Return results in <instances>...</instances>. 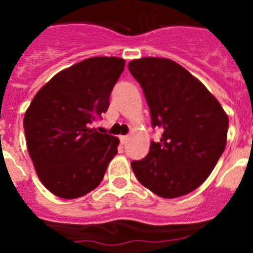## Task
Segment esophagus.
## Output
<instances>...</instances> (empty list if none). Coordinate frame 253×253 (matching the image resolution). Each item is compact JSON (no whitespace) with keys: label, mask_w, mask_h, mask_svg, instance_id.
Segmentation results:
<instances>
[{"label":"esophagus","mask_w":253,"mask_h":253,"mask_svg":"<svg viewBox=\"0 0 253 253\" xmlns=\"http://www.w3.org/2000/svg\"><path fill=\"white\" fill-rule=\"evenodd\" d=\"M128 140H129L128 135H122V137H120V142H122V144H126Z\"/></svg>","instance_id":"1"}]
</instances>
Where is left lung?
Listing matches in <instances>:
<instances>
[{
	"mask_svg": "<svg viewBox=\"0 0 253 253\" xmlns=\"http://www.w3.org/2000/svg\"><path fill=\"white\" fill-rule=\"evenodd\" d=\"M128 68L151 110L152 126L163 130L148 154L133 161L140 184L165 199L186 195L208 178L227 144L228 115L189 71L167 58L131 60Z\"/></svg>",
	"mask_w": 253,
	"mask_h": 253,
	"instance_id": "left-lung-1",
	"label": "left lung"
}]
</instances>
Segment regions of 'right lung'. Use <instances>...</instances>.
Instances as JSON below:
<instances>
[{
	"label": "right lung",
	"mask_w": 253,
	"mask_h": 253,
	"mask_svg": "<svg viewBox=\"0 0 253 253\" xmlns=\"http://www.w3.org/2000/svg\"><path fill=\"white\" fill-rule=\"evenodd\" d=\"M118 57H93L60 71L46 82L24 116L26 146L42 184L62 199L99 186L119 139L91 128L110 105L124 71Z\"/></svg>",
	"instance_id": "right-lung-1"
}]
</instances>
